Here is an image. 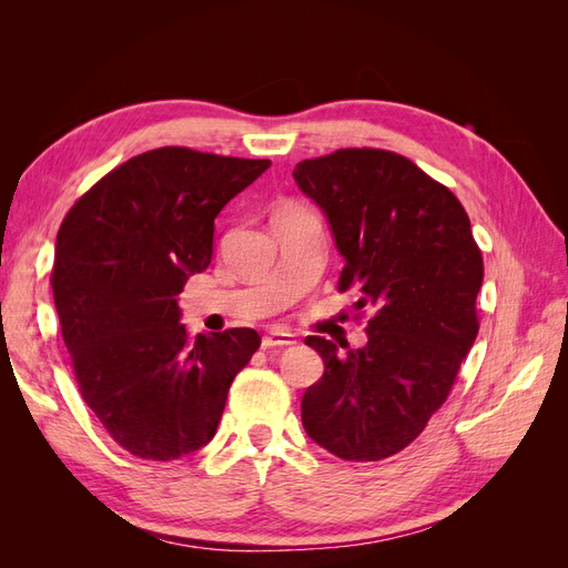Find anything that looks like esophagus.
I'll return each instance as SVG.
<instances>
[{"mask_svg":"<svg viewBox=\"0 0 568 568\" xmlns=\"http://www.w3.org/2000/svg\"><path fill=\"white\" fill-rule=\"evenodd\" d=\"M296 338L286 334V332H272V334H265L263 341H261V348L263 351H274V348H288L294 346Z\"/></svg>","mask_w":568,"mask_h":568,"instance_id":"1","label":"esophagus"}]
</instances>
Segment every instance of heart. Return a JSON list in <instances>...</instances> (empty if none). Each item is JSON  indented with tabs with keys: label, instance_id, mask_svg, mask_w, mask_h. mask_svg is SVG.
Here are the masks:
<instances>
[{
	"label": "heart",
	"instance_id": "b5f03b06",
	"mask_svg": "<svg viewBox=\"0 0 568 568\" xmlns=\"http://www.w3.org/2000/svg\"><path fill=\"white\" fill-rule=\"evenodd\" d=\"M284 209H294V205H284ZM284 209H280V211H284Z\"/></svg>",
	"mask_w": 568,
	"mask_h": 568
}]
</instances>
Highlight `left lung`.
Here are the masks:
<instances>
[{"label":"left lung","instance_id":"8db88e82","mask_svg":"<svg viewBox=\"0 0 568 568\" xmlns=\"http://www.w3.org/2000/svg\"><path fill=\"white\" fill-rule=\"evenodd\" d=\"M294 178L329 217L355 320L372 311L365 348L338 355L305 338L324 374L303 395V426L341 459L379 462L448 400L478 334L484 257L459 199L400 153L338 149L301 161Z\"/></svg>","mask_w":568,"mask_h":568}]
</instances>
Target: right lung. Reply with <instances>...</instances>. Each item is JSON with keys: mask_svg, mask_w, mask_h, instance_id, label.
Segmentation results:
<instances>
[{"mask_svg": "<svg viewBox=\"0 0 568 568\" xmlns=\"http://www.w3.org/2000/svg\"><path fill=\"white\" fill-rule=\"evenodd\" d=\"M270 168L189 146L132 156L65 213L51 291L84 403L134 457L170 462L209 443L234 376L261 348L248 326L186 332L178 296L211 265L215 217Z\"/></svg>", "mask_w": 568, "mask_h": 568, "instance_id": "add662e5", "label": "right lung"}]
</instances>
